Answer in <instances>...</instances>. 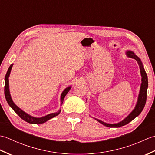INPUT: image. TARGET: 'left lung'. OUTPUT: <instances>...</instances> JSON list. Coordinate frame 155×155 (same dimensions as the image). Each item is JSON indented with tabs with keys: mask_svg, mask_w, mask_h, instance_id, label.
Wrapping results in <instances>:
<instances>
[{
	"mask_svg": "<svg viewBox=\"0 0 155 155\" xmlns=\"http://www.w3.org/2000/svg\"><path fill=\"white\" fill-rule=\"evenodd\" d=\"M126 54L128 57L135 59V60L137 61L138 64L139 65L141 77H142V79H141L142 83H141V85H140L139 97H138L137 104L133 109V110L131 112V113L128 114L124 120L119 122V123H116V124H108V123H104V122L102 121L99 119H97V118H95V119H96L98 122H99L100 123L103 124V125H104V126H106L107 127L118 128V127H123L124 125L127 124L128 123H130V121H132L134 118H135L139 116L141 112L143 111V108L144 107V105H145V103H146L147 91L148 88V77H147L146 72L144 71L142 62H141L140 59L138 57L133 51H127L126 52Z\"/></svg>",
	"mask_w": 155,
	"mask_h": 155,
	"instance_id": "1",
	"label": "left lung"
}]
</instances>
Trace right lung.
Listing matches in <instances>:
<instances>
[{
  "mask_svg": "<svg viewBox=\"0 0 155 155\" xmlns=\"http://www.w3.org/2000/svg\"><path fill=\"white\" fill-rule=\"evenodd\" d=\"M12 65H13V64H12L9 67V68L8 69V71H7V72H6L5 78V98H6V101H7V103L9 104V106L12 108L13 110H14L15 113L22 118V120H24L25 121L27 122V123H28L36 124H40L44 123H45V122L48 120L49 119H51V118L58 115L59 113H61V110H59L58 112H57V113L49 114L46 115V116L42 117L37 118V117H32V116H31V115H29L28 114L26 113L25 112H24L22 110H21L19 107L16 106V105L14 103V102L12 101L11 94H10V91H9L8 77H9L10 73H11ZM71 88V87H68L67 88H66L63 91V92L62 93L61 96V104H62V103H63V100H64L65 96L68 93V92L70 91Z\"/></svg>",
  "mask_w": 155,
  "mask_h": 155,
  "instance_id": "1",
  "label": "right lung"
}]
</instances>
